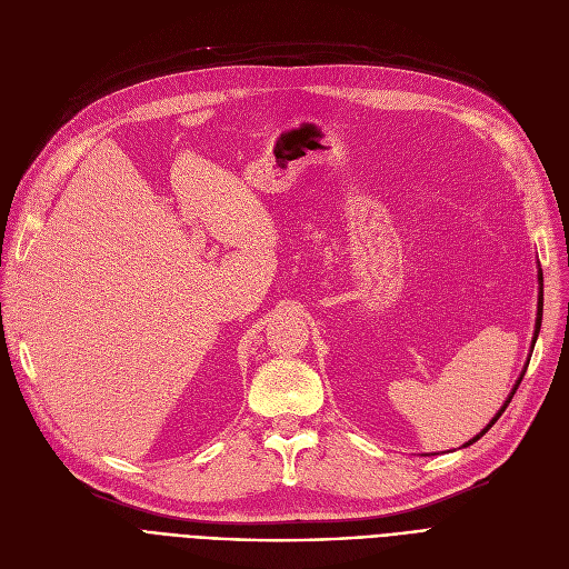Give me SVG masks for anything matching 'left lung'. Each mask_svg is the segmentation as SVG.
<instances>
[{"label": "left lung", "instance_id": "obj_1", "mask_svg": "<svg viewBox=\"0 0 569 569\" xmlns=\"http://www.w3.org/2000/svg\"><path fill=\"white\" fill-rule=\"evenodd\" d=\"M542 307H545V281H542V269H537V318H535V330H532V341H530V355H532V348H535V341H537V337H540V327H542ZM530 355H528V360H526V365H523V371H521V376L517 378V382H515V387H512V392L510 395H507V399H505V403L500 406V410L491 417V422L480 431V433H477L475 438H470L468 442H463L461 447H468V445H472V442H477V440H480L496 422H498V417L505 412V408L507 406H510V401H512V397H515V392L519 390V382L523 380V376H526V369H528V362H530Z\"/></svg>", "mask_w": 569, "mask_h": 569}]
</instances>
